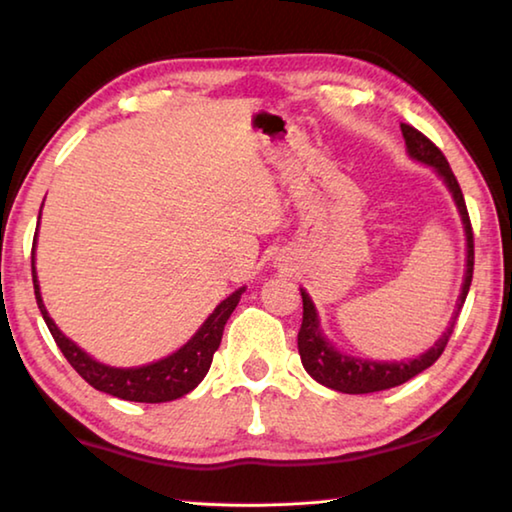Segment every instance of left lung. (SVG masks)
<instances>
[{
	"label": "left lung",
	"instance_id": "left-lung-1",
	"mask_svg": "<svg viewBox=\"0 0 512 512\" xmlns=\"http://www.w3.org/2000/svg\"><path fill=\"white\" fill-rule=\"evenodd\" d=\"M400 128H402V135L406 142V151H409L413 160L429 164V167L436 169L438 176L445 180L449 192H452V198L458 207V214H461V221L465 228V241H467V264H465L463 289H461V296H458V305L454 311L452 325L447 327V332L440 336L436 343H433V348H429L427 352L420 354V357L409 359V361H368V359H357V357H350V354L339 352L332 343L325 339L323 332H320L314 302H311L305 289H300L302 325L298 332V352H300L302 366H305V370L318 381V384H323L339 393L363 395V393L386 391V388L400 386V384H404V381H409L415 375H420L422 370L433 366V363L438 361L440 354H443L449 336H452V332H454L458 311H461L463 302L467 298V291H470V284H472L474 235H472V223H470V214H467L461 185H458V180L454 176L452 167H449V162L443 155V151H440L438 146L429 140V137H424L418 128H413L409 124H400Z\"/></svg>",
	"mask_w": 512,
	"mask_h": 512
}]
</instances>
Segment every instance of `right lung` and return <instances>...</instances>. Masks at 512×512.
Returning a JSON list of instances; mask_svg holds the SVG:
<instances>
[{"instance_id": "add662e5", "label": "right lung", "mask_w": 512, "mask_h": 512, "mask_svg": "<svg viewBox=\"0 0 512 512\" xmlns=\"http://www.w3.org/2000/svg\"><path fill=\"white\" fill-rule=\"evenodd\" d=\"M33 250H36V241H33ZM31 273H33V289H36L40 314L45 318V323L49 327L51 336H54L60 352H63L65 359L69 361V366L79 372V375L88 381L92 388H97L101 393L119 397V400L146 402V404L178 400V397L187 395L189 391H194V388L201 384L203 377L207 375V370L212 366L214 352L219 350L221 345L223 327L228 323L232 311H235V307L239 305L241 293L246 291V287H241L232 293V296L225 298L221 305L207 316L205 323L198 327V332L192 336V339H189L180 350L169 354V357L146 363V366H140V368H112V366H106V363L94 361L88 352L81 350L74 341H69L67 336L56 327L54 320L49 318L45 302H42V296H40L36 257H33V253H31Z\"/></svg>"}]
</instances>
